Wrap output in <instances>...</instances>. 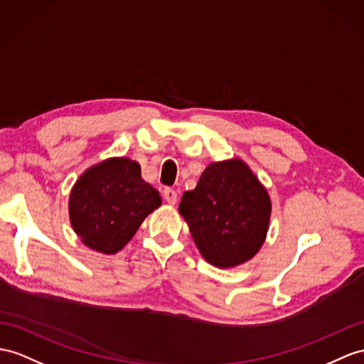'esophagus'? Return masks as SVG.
I'll return each mask as SVG.
<instances>
[{
  "instance_id": "esophagus-1",
  "label": "esophagus",
  "mask_w": 364,
  "mask_h": 364,
  "mask_svg": "<svg viewBox=\"0 0 364 364\" xmlns=\"http://www.w3.org/2000/svg\"><path fill=\"white\" fill-rule=\"evenodd\" d=\"M162 194H164V199L170 203V205H174L177 202V193L173 188H165Z\"/></svg>"
}]
</instances>
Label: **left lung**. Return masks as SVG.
Wrapping results in <instances>:
<instances>
[{
    "instance_id": "left-lung-1",
    "label": "left lung",
    "mask_w": 364,
    "mask_h": 364,
    "mask_svg": "<svg viewBox=\"0 0 364 364\" xmlns=\"http://www.w3.org/2000/svg\"><path fill=\"white\" fill-rule=\"evenodd\" d=\"M179 213L207 262L236 267L259 252L269 232L272 202L241 159L213 162L196 188L185 191Z\"/></svg>"
}]
</instances>
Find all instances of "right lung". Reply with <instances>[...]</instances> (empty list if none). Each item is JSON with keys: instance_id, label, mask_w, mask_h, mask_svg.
<instances>
[{"instance_id": "1", "label": "right lung", "mask_w": 364, "mask_h": 364, "mask_svg": "<svg viewBox=\"0 0 364 364\" xmlns=\"http://www.w3.org/2000/svg\"><path fill=\"white\" fill-rule=\"evenodd\" d=\"M161 203L159 191L141 179L136 161L111 157L78 177L69 196L70 225L90 249L112 255Z\"/></svg>"}]
</instances>
